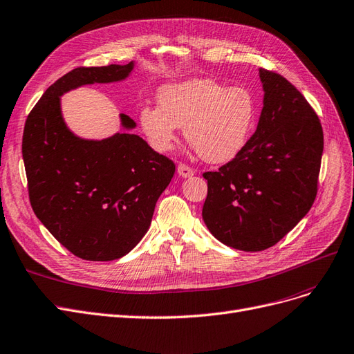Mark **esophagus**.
<instances>
[{
  "instance_id": "esophagus-1",
  "label": "esophagus",
  "mask_w": 354,
  "mask_h": 354,
  "mask_svg": "<svg viewBox=\"0 0 354 354\" xmlns=\"http://www.w3.org/2000/svg\"><path fill=\"white\" fill-rule=\"evenodd\" d=\"M178 175L182 176V178H189L194 175V169L184 165V163H179L178 165Z\"/></svg>"
}]
</instances>
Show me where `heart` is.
Wrapping results in <instances>:
<instances>
[{"label": "heart", "instance_id": "heart-1", "mask_svg": "<svg viewBox=\"0 0 354 354\" xmlns=\"http://www.w3.org/2000/svg\"><path fill=\"white\" fill-rule=\"evenodd\" d=\"M158 106H144L138 119L147 141L169 153L184 127L185 138L204 162L225 163L243 150L254 128L257 106L248 89L214 79L167 84L157 94Z\"/></svg>", "mask_w": 354, "mask_h": 354}]
</instances>
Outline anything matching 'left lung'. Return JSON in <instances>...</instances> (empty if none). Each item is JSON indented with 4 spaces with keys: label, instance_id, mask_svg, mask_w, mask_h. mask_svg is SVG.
<instances>
[{
    "label": "left lung",
    "instance_id": "obj_1",
    "mask_svg": "<svg viewBox=\"0 0 354 354\" xmlns=\"http://www.w3.org/2000/svg\"><path fill=\"white\" fill-rule=\"evenodd\" d=\"M263 109L244 148L207 179L203 221L227 247L261 252L310 210L324 151L321 122L283 76L259 69Z\"/></svg>",
    "mask_w": 354,
    "mask_h": 354
}]
</instances>
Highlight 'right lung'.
Listing matches in <instances>:
<instances>
[{
    "label": "right lung",
    "mask_w": 354,
    "mask_h": 354,
    "mask_svg": "<svg viewBox=\"0 0 354 354\" xmlns=\"http://www.w3.org/2000/svg\"><path fill=\"white\" fill-rule=\"evenodd\" d=\"M135 63L77 67L45 91L25 123L21 154L32 209L71 253L109 261L128 254L150 227L156 203L175 165L129 131L104 140L75 135L63 119L62 95L84 85L122 82Z\"/></svg>",
    "instance_id": "add662e5"
}]
</instances>
